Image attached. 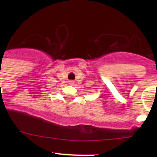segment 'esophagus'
<instances>
[{
  "mask_svg": "<svg viewBox=\"0 0 157 157\" xmlns=\"http://www.w3.org/2000/svg\"><path fill=\"white\" fill-rule=\"evenodd\" d=\"M74 82H75L74 81H69V84H70V85H73V84H74Z\"/></svg>",
  "mask_w": 157,
  "mask_h": 157,
  "instance_id": "esophagus-1",
  "label": "esophagus"
}]
</instances>
